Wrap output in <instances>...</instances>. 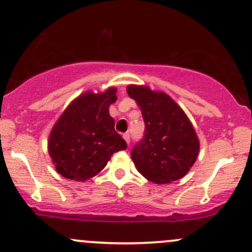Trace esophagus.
Listing matches in <instances>:
<instances>
[{"instance_id": "1", "label": "esophagus", "mask_w": 252, "mask_h": 252, "mask_svg": "<svg viewBox=\"0 0 252 252\" xmlns=\"http://www.w3.org/2000/svg\"><path fill=\"white\" fill-rule=\"evenodd\" d=\"M123 138L124 140H126V143H130V135L128 134V132H126V134H123Z\"/></svg>"}]
</instances>
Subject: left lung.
Returning a JSON list of instances; mask_svg holds the SVG:
<instances>
[{
	"label": "left lung",
	"instance_id": "left-lung-1",
	"mask_svg": "<svg viewBox=\"0 0 252 252\" xmlns=\"http://www.w3.org/2000/svg\"><path fill=\"white\" fill-rule=\"evenodd\" d=\"M130 98L140 106L144 134L131 150L136 168L155 184H168L187 174L199 153V140L180 106L163 92L130 85Z\"/></svg>",
	"mask_w": 252,
	"mask_h": 252
}]
</instances>
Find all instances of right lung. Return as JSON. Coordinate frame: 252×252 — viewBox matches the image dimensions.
Returning <instances> with one entry per match:
<instances>
[{"label": "right lung", "mask_w": 252, "mask_h": 252, "mask_svg": "<svg viewBox=\"0 0 252 252\" xmlns=\"http://www.w3.org/2000/svg\"><path fill=\"white\" fill-rule=\"evenodd\" d=\"M116 99L114 88L98 94L86 92L58 120L48 140V153L63 178L76 181L94 178L114 153L126 149L109 115L110 104Z\"/></svg>", "instance_id": "add662e5"}]
</instances>
